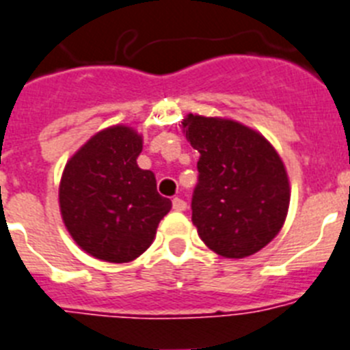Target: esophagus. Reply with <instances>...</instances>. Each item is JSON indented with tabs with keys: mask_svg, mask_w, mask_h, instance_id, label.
Returning <instances> with one entry per match:
<instances>
[{
	"mask_svg": "<svg viewBox=\"0 0 350 350\" xmlns=\"http://www.w3.org/2000/svg\"><path fill=\"white\" fill-rule=\"evenodd\" d=\"M172 207H173V211L182 212V211H186L187 204H186V202H184V200H182V198H173V200H172Z\"/></svg>",
	"mask_w": 350,
	"mask_h": 350,
	"instance_id": "esophagus-1",
	"label": "esophagus"
}]
</instances>
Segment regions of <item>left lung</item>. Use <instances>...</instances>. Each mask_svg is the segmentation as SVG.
I'll return each instance as SVG.
<instances>
[{
  "label": "left lung",
  "instance_id": "8db88e82",
  "mask_svg": "<svg viewBox=\"0 0 350 350\" xmlns=\"http://www.w3.org/2000/svg\"><path fill=\"white\" fill-rule=\"evenodd\" d=\"M200 152L193 191V225L212 252L244 258L260 252L285 223L291 187L267 139L226 118L189 115L182 122Z\"/></svg>",
  "mask_w": 350,
  "mask_h": 350
}]
</instances>
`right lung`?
<instances>
[{"label":"right lung","mask_w":350,"mask_h":350,"mask_svg":"<svg viewBox=\"0 0 350 350\" xmlns=\"http://www.w3.org/2000/svg\"><path fill=\"white\" fill-rule=\"evenodd\" d=\"M142 136L125 125L97 133L70 157L59 184V211L72 239L98 260L138 258L172 208L150 170L136 163Z\"/></svg>","instance_id":"add662e5"}]
</instances>
